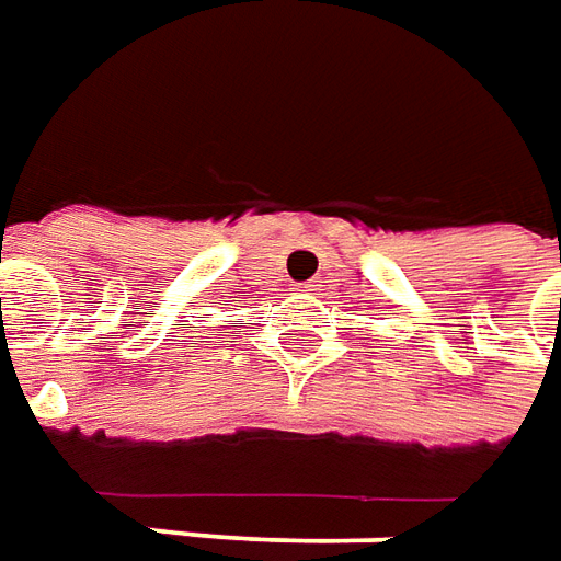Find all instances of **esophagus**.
I'll return each instance as SVG.
<instances>
[{"mask_svg":"<svg viewBox=\"0 0 561 561\" xmlns=\"http://www.w3.org/2000/svg\"><path fill=\"white\" fill-rule=\"evenodd\" d=\"M313 287H320V284H305V289H301V293H311Z\"/></svg>","mask_w":561,"mask_h":561,"instance_id":"34e87169","label":"esophagus"}]
</instances>
